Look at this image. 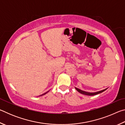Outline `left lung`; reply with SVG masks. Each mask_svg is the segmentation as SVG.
<instances>
[{
  "instance_id": "obj_1",
  "label": "left lung",
  "mask_w": 125,
  "mask_h": 125,
  "mask_svg": "<svg viewBox=\"0 0 125 125\" xmlns=\"http://www.w3.org/2000/svg\"><path fill=\"white\" fill-rule=\"evenodd\" d=\"M75 89L76 90H77L78 92L81 93L82 94H84V95H89V96H93V95H97L98 94H100V93H101L103 92H104L105 90H106L107 89V88H106L105 89L102 90H100V91H98V92H93V93H90V92H85V91H83V90H82L79 89H78L77 88L75 87Z\"/></svg>"
}]
</instances>
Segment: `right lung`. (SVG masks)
Wrapping results in <instances>:
<instances>
[{"mask_svg": "<svg viewBox=\"0 0 125 125\" xmlns=\"http://www.w3.org/2000/svg\"><path fill=\"white\" fill-rule=\"evenodd\" d=\"M49 91L50 90H48V92H46V93H44V94H42V95H40V96H42V95H45V94H46V93H47L48 92H49Z\"/></svg>", "mask_w": 125, "mask_h": 125, "instance_id": "add662e5", "label": "right lung"}]
</instances>
